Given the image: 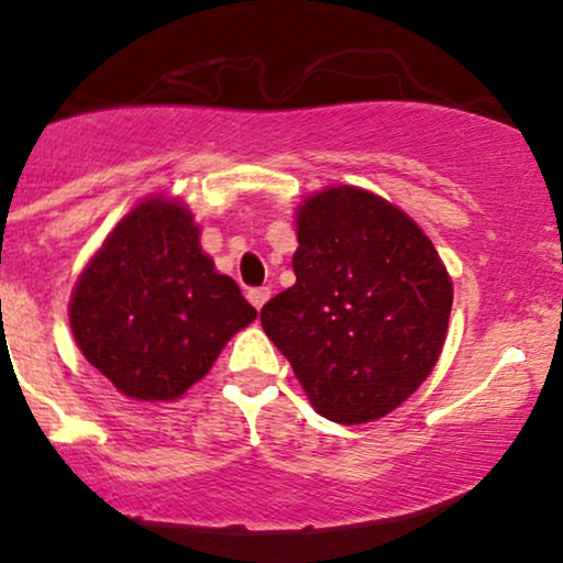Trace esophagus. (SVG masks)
<instances>
[{"instance_id":"1","label":"esophagus","mask_w":563,"mask_h":563,"mask_svg":"<svg viewBox=\"0 0 563 563\" xmlns=\"http://www.w3.org/2000/svg\"><path fill=\"white\" fill-rule=\"evenodd\" d=\"M269 297H272L269 288H251V291H247V301H251L256 310H262L266 301H269Z\"/></svg>"}]
</instances>
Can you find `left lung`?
Segmentation results:
<instances>
[{"label": "left lung", "mask_w": 563, "mask_h": 563, "mask_svg": "<svg viewBox=\"0 0 563 563\" xmlns=\"http://www.w3.org/2000/svg\"><path fill=\"white\" fill-rule=\"evenodd\" d=\"M297 283L262 327L318 416L369 423L410 399L440 361L453 280L423 229L388 199L329 186L297 207Z\"/></svg>", "instance_id": "1"}]
</instances>
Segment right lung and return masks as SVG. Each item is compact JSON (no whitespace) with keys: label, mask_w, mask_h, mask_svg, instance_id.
Instances as JSON below:
<instances>
[{"label":"right lung","mask_w":563,"mask_h":563,"mask_svg":"<svg viewBox=\"0 0 563 563\" xmlns=\"http://www.w3.org/2000/svg\"><path fill=\"white\" fill-rule=\"evenodd\" d=\"M256 310L199 245L188 205L142 199L115 223L69 299L91 366L134 401H175L212 369Z\"/></svg>","instance_id":"1"}]
</instances>
